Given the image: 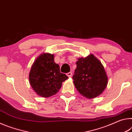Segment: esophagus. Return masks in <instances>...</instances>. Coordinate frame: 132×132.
Segmentation results:
<instances>
[{"instance_id": "obj_1", "label": "esophagus", "mask_w": 132, "mask_h": 132, "mask_svg": "<svg viewBox=\"0 0 132 132\" xmlns=\"http://www.w3.org/2000/svg\"><path fill=\"white\" fill-rule=\"evenodd\" d=\"M67 76H68V77H71V76H72V72H68L67 74Z\"/></svg>"}]
</instances>
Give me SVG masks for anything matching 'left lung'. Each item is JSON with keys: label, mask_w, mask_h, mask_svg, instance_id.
Masks as SVG:
<instances>
[{"label": "left lung", "mask_w": 132, "mask_h": 132, "mask_svg": "<svg viewBox=\"0 0 132 132\" xmlns=\"http://www.w3.org/2000/svg\"><path fill=\"white\" fill-rule=\"evenodd\" d=\"M72 78L78 91L88 99L96 98L105 89L108 76L101 62L93 54L79 58Z\"/></svg>", "instance_id": "obj_1"}]
</instances>
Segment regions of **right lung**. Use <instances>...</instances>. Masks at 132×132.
<instances>
[{
  "label": "right lung",
  "mask_w": 132,
  "mask_h": 132,
  "mask_svg": "<svg viewBox=\"0 0 132 132\" xmlns=\"http://www.w3.org/2000/svg\"><path fill=\"white\" fill-rule=\"evenodd\" d=\"M68 77L60 72V66L54 62V55L43 53L36 58L29 73V82L38 95L48 98L57 94L62 82Z\"/></svg>",
  "instance_id": "right-lung-1"
}]
</instances>
